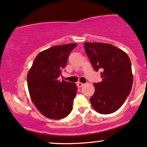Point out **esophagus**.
<instances>
[{
    "mask_svg": "<svg viewBox=\"0 0 147 147\" xmlns=\"http://www.w3.org/2000/svg\"><path fill=\"white\" fill-rule=\"evenodd\" d=\"M77 86H78V87H82V86L84 85V84L83 83H82V82H77Z\"/></svg>",
    "mask_w": 147,
    "mask_h": 147,
    "instance_id": "esophagus-1",
    "label": "esophagus"
}]
</instances>
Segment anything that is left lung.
<instances>
[{"label":"left lung","mask_w":147,"mask_h":147,"mask_svg":"<svg viewBox=\"0 0 147 147\" xmlns=\"http://www.w3.org/2000/svg\"><path fill=\"white\" fill-rule=\"evenodd\" d=\"M84 47L93 67L100 71L102 79L94 84L91 104L98 113L110 114L122 106L131 90V60L125 51L112 45L84 42Z\"/></svg>","instance_id":"1"}]
</instances>
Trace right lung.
Listing matches in <instances>:
<instances>
[{"label":"right lung","mask_w":147,"mask_h":147,"mask_svg":"<svg viewBox=\"0 0 147 147\" xmlns=\"http://www.w3.org/2000/svg\"><path fill=\"white\" fill-rule=\"evenodd\" d=\"M77 44L52 47L38 54L27 74L31 99L43 115L53 120L67 117L77 94L75 83L60 81L71 51Z\"/></svg>","instance_id":"1"}]
</instances>
